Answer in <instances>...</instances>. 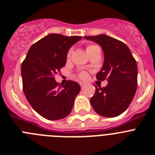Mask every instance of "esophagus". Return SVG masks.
Here are the masks:
<instances>
[{
	"label": "esophagus",
	"instance_id": "esophagus-1",
	"mask_svg": "<svg viewBox=\"0 0 155 155\" xmlns=\"http://www.w3.org/2000/svg\"><path fill=\"white\" fill-rule=\"evenodd\" d=\"M80 85L81 87V88H84V87L87 86V84H86L85 82H80Z\"/></svg>",
	"mask_w": 155,
	"mask_h": 155
}]
</instances>
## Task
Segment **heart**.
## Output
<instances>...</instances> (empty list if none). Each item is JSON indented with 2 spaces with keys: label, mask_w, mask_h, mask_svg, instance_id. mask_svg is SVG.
I'll list each match as a JSON object with an SVG mask.
<instances>
[{
  "label": "heart",
  "mask_w": 155,
  "mask_h": 155,
  "mask_svg": "<svg viewBox=\"0 0 155 155\" xmlns=\"http://www.w3.org/2000/svg\"><path fill=\"white\" fill-rule=\"evenodd\" d=\"M97 48H99V47H98V46H95V45H89V46H87V48H86V50H87V53H88V52L91 51V50H94V49H97ZM71 53H72V51H71V50H69V51H68V58H70V57H71ZM78 76L81 79H82V80H84V79H87V74L86 73V72H84V71H82V72H81V73L79 74Z\"/></svg>",
  "instance_id": "b5f03b06"
}]
</instances>
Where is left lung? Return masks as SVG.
<instances>
[{
  "label": "left lung",
  "mask_w": 155,
  "mask_h": 155,
  "mask_svg": "<svg viewBox=\"0 0 155 155\" xmlns=\"http://www.w3.org/2000/svg\"><path fill=\"white\" fill-rule=\"evenodd\" d=\"M102 46L104 64L96 74L98 81H108L105 87H95L90 102L100 116L116 117L127 110L137 87V65L128 46L109 35L84 36Z\"/></svg>",
  "instance_id": "obj_1"
}]
</instances>
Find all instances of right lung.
I'll return each instance as SVG.
<instances>
[{"mask_svg":"<svg viewBox=\"0 0 155 155\" xmlns=\"http://www.w3.org/2000/svg\"><path fill=\"white\" fill-rule=\"evenodd\" d=\"M81 39L49 34L30 47L21 64L25 95L34 110L46 120H61L73 109L81 86L69 80L61 87L54 76L65 66L70 48Z\"/></svg>","mask_w":155,"mask_h":155,"instance_id":"right-lung-1","label":"right lung"}]
</instances>
